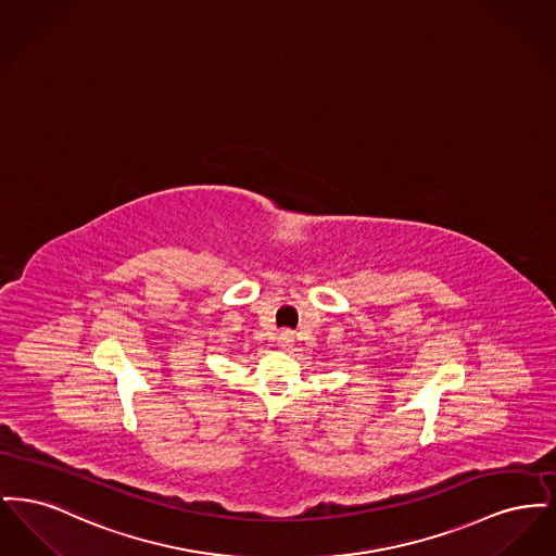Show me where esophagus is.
I'll return each instance as SVG.
<instances>
[{"instance_id": "esophagus-1", "label": "esophagus", "mask_w": 556, "mask_h": 556, "mask_svg": "<svg viewBox=\"0 0 556 556\" xmlns=\"http://www.w3.org/2000/svg\"><path fill=\"white\" fill-rule=\"evenodd\" d=\"M275 345H277L279 350L288 352V350H291V345H293V333H291V331H281V333L277 336V340H275Z\"/></svg>"}]
</instances>
